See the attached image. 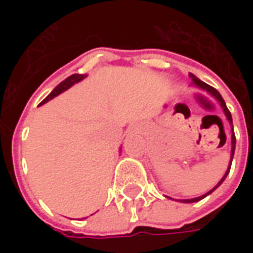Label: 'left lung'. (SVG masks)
I'll return each mask as SVG.
<instances>
[{
  "mask_svg": "<svg viewBox=\"0 0 253 253\" xmlns=\"http://www.w3.org/2000/svg\"><path fill=\"white\" fill-rule=\"evenodd\" d=\"M190 77L192 78V81H194V84H195L196 86H199V88H202V89H206V90H207V92H209V93H211L212 96H214V97H215V99H217L218 101H219V104L222 105V108H223V112H225V115H226V118H228V121L230 122V125H232V115H230V111L228 110V107H226V104H225V101H223L222 96L219 94V92H218L217 89L212 88V86H210V85H207V84H206V83H203V81H201L199 78H196L195 76H194V74H191V73H190ZM232 127H233V125H232ZM234 148H236V137H234V131H233V132H232V159H233ZM230 165H232V163L229 164V168H228V170H226V173L223 175L222 179L219 180V183H218L217 186L214 187V188H212L211 191H209V192H207V194H205V195L198 196V198H194V199H186V201H183V202H184V203H191V202H198V201H201V199H203V198H205V196L209 195V194H211L212 191L215 190V188H217V187L219 186V184H221V183H222L223 180H225V177L228 176L229 170H230Z\"/></svg>",
  "mask_w": 253,
  "mask_h": 253,
  "instance_id": "8db88e82",
  "label": "left lung"
}]
</instances>
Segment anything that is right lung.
<instances>
[{"label": "right lung", "instance_id": "obj_1", "mask_svg": "<svg viewBox=\"0 0 253 253\" xmlns=\"http://www.w3.org/2000/svg\"><path fill=\"white\" fill-rule=\"evenodd\" d=\"M83 78H85V76H84V74H73V76H70V77H67L66 80H65V81H62V83L59 84L57 88L54 89L51 93L47 96L46 99L42 101L41 104H44V103H47L48 100L54 99L55 96H58V94H59V93H62V92H65L66 89H69V88H70V86H72L73 84H76V83H78V81H81Z\"/></svg>", "mask_w": 253, "mask_h": 253}]
</instances>
